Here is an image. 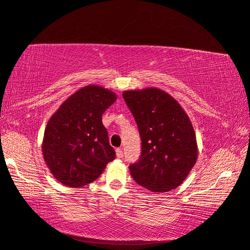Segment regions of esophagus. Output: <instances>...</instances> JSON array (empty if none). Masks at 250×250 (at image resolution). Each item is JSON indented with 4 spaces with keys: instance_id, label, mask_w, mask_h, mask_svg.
<instances>
[{
    "instance_id": "34e87169",
    "label": "esophagus",
    "mask_w": 250,
    "mask_h": 250,
    "mask_svg": "<svg viewBox=\"0 0 250 250\" xmlns=\"http://www.w3.org/2000/svg\"><path fill=\"white\" fill-rule=\"evenodd\" d=\"M116 157L117 158H122L123 157V150L121 149V148H117L116 149Z\"/></svg>"
}]
</instances>
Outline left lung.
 Returning a JSON list of instances; mask_svg holds the SVG:
<instances>
[{"label": "left lung", "mask_w": 250, "mask_h": 250, "mask_svg": "<svg viewBox=\"0 0 250 250\" xmlns=\"http://www.w3.org/2000/svg\"><path fill=\"white\" fill-rule=\"evenodd\" d=\"M142 138V155L130 176L151 192L178 188L198 159L195 132L188 114L171 95L157 87L123 92Z\"/></svg>", "instance_id": "8db88e82"}]
</instances>
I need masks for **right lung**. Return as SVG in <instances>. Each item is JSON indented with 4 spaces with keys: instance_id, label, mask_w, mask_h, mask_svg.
<instances>
[{
    "instance_id": "obj_1",
    "label": "right lung",
    "mask_w": 250,
    "mask_h": 250,
    "mask_svg": "<svg viewBox=\"0 0 250 250\" xmlns=\"http://www.w3.org/2000/svg\"><path fill=\"white\" fill-rule=\"evenodd\" d=\"M116 99L113 91L103 86L85 85L70 95L49 118L42 156L55 179L63 186L89 185L115 158L102 115Z\"/></svg>"
}]
</instances>
